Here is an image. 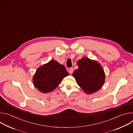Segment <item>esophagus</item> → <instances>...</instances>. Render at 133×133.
<instances>
[{"label":"esophagus","instance_id":"obj_1","mask_svg":"<svg viewBox=\"0 0 133 133\" xmlns=\"http://www.w3.org/2000/svg\"><path fill=\"white\" fill-rule=\"evenodd\" d=\"M74 71V69L72 68H70L69 69V72L70 74H72V72Z\"/></svg>","mask_w":133,"mask_h":133}]
</instances>
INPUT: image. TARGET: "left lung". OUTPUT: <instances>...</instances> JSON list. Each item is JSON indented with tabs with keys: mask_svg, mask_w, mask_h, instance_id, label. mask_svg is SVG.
I'll list each match as a JSON object with an SVG mask.
<instances>
[{
	"mask_svg": "<svg viewBox=\"0 0 133 133\" xmlns=\"http://www.w3.org/2000/svg\"><path fill=\"white\" fill-rule=\"evenodd\" d=\"M78 68L72 73L78 86L88 94L99 90L103 86L105 75L102 65L87 57L78 61Z\"/></svg>",
	"mask_w": 133,
	"mask_h": 133,
	"instance_id": "1",
	"label": "left lung"
}]
</instances>
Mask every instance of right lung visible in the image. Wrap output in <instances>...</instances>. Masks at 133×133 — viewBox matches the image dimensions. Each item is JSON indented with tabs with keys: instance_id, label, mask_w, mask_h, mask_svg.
<instances>
[{
	"instance_id": "add662e5",
	"label": "right lung",
	"mask_w": 133,
	"mask_h": 133,
	"mask_svg": "<svg viewBox=\"0 0 133 133\" xmlns=\"http://www.w3.org/2000/svg\"><path fill=\"white\" fill-rule=\"evenodd\" d=\"M69 75L65 67L55 60L50 61L38 68L32 82L34 86L43 93L53 91Z\"/></svg>"
}]
</instances>
